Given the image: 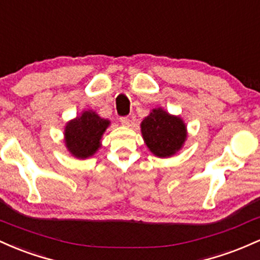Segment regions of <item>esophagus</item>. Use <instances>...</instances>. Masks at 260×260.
Here are the masks:
<instances>
[{
	"label": "esophagus",
	"instance_id": "1",
	"mask_svg": "<svg viewBox=\"0 0 260 260\" xmlns=\"http://www.w3.org/2000/svg\"><path fill=\"white\" fill-rule=\"evenodd\" d=\"M120 122H121V125H124V126H127L130 122V119L127 118V116H124V118H120Z\"/></svg>",
	"mask_w": 260,
	"mask_h": 260
}]
</instances>
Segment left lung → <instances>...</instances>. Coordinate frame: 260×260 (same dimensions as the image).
<instances>
[{
  "label": "left lung",
  "instance_id": "left-lung-1",
  "mask_svg": "<svg viewBox=\"0 0 260 260\" xmlns=\"http://www.w3.org/2000/svg\"><path fill=\"white\" fill-rule=\"evenodd\" d=\"M141 135L153 156L168 158L184 146L188 130L179 115L169 114L161 107L154 108L141 121Z\"/></svg>",
  "mask_w": 260,
  "mask_h": 260
}]
</instances>
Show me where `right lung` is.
Here are the masks:
<instances>
[{"label":"right lung","instance_id":"obj_1","mask_svg":"<svg viewBox=\"0 0 260 260\" xmlns=\"http://www.w3.org/2000/svg\"><path fill=\"white\" fill-rule=\"evenodd\" d=\"M110 120L101 118L93 110H83L80 115L66 122L63 142L66 150L77 159L92 157L102 146V138Z\"/></svg>","mask_w":260,"mask_h":260}]
</instances>
